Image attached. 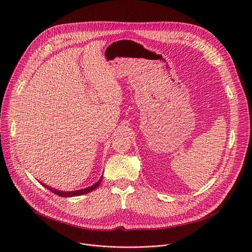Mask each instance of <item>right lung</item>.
Masks as SVG:
<instances>
[{
  "mask_svg": "<svg viewBox=\"0 0 252 252\" xmlns=\"http://www.w3.org/2000/svg\"><path fill=\"white\" fill-rule=\"evenodd\" d=\"M102 177H103V174L101 175L100 179L95 183V184H94L93 186H89L87 188L76 190V191H66V192L65 191H59V190L54 189V188H52V187H50V186H48L46 184H44V183H42V182H41V184H42V186H44L45 188H47L48 190H50L51 192H53L54 194H56L58 196H61V197H74V196H80V195H83V194H87V193H89L91 191H94V189H96L100 185V183L102 181Z\"/></svg>",
  "mask_w": 252,
  "mask_h": 252,
  "instance_id": "1",
  "label": "right lung"
}]
</instances>
